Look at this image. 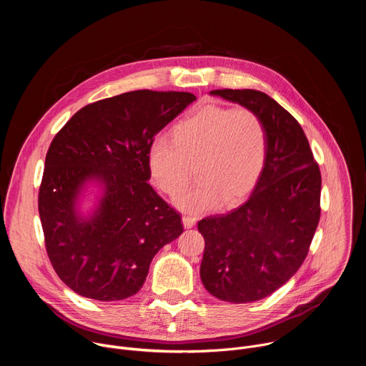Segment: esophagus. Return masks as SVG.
I'll return each mask as SVG.
<instances>
[{"instance_id":"1","label":"esophagus","mask_w":366,"mask_h":366,"mask_svg":"<svg viewBox=\"0 0 366 366\" xmlns=\"http://www.w3.org/2000/svg\"><path fill=\"white\" fill-rule=\"evenodd\" d=\"M182 223L185 229H191L195 224V219L192 216H182Z\"/></svg>"}]
</instances>
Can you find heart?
Instances as JSON below:
<instances>
[{"label":"heart","mask_w":366,"mask_h":366,"mask_svg":"<svg viewBox=\"0 0 366 366\" xmlns=\"http://www.w3.org/2000/svg\"><path fill=\"white\" fill-rule=\"evenodd\" d=\"M265 123L247 107L205 104L172 129V140L156 139L147 152L152 182L169 198L186 190L196 168L199 184L178 205L187 212H207L233 204L256 185L267 162Z\"/></svg>","instance_id":"1"}]
</instances>
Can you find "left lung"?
Returning a JSON list of instances; mask_svg holds the SVG:
<instances>
[{
    "mask_svg": "<svg viewBox=\"0 0 366 366\" xmlns=\"http://www.w3.org/2000/svg\"><path fill=\"white\" fill-rule=\"evenodd\" d=\"M262 117L267 162L250 197L226 214L198 222L205 290L242 304L262 300L302 265L320 220L322 175L300 123L265 92L216 89Z\"/></svg>",
    "mask_w": 366,
    "mask_h": 366,
    "instance_id": "1",
    "label": "left lung"
}]
</instances>
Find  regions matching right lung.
I'll use <instances>...</instances> for the list:
<instances>
[{
	"label": "right lung",
	"instance_id": "obj_1",
	"mask_svg": "<svg viewBox=\"0 0 366 366\" xmlns=\"http://www.w3.org/2000/svg\"><path fill=\"white\" fill-rule=\"evenodd\" d=\"M195 95L137 89L88 104L56 133L39 188L44 246L58 277L76 294L117 301L143 285L153 256L184 232L175 208L147 184L154 136ZM107 185L99 212L81 221L73 202L80 185Z\"/></svg>",
	"mask_w": 366,
	"mask_h": 366
}]
</instances>
